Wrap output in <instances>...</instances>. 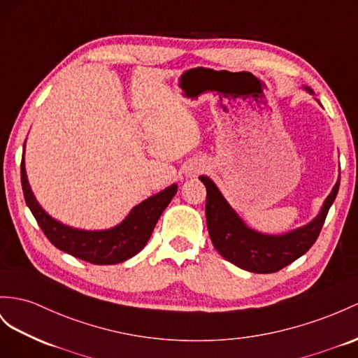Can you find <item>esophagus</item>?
Returning <instances> with one entry per match:
<instances>
[{
	"label": "esophagus",
	"instance_id": "esophagus-1",
	"mask_svg": "<svg viewBox=\"0 0 358 358\" xmlns=\"http://www.w3.org/2000/svg\"><path fill=\"white\" fill-rule=\"evenodd\" d=\"M206 171V163L201 159H192L186 163L185 166V173L186 177H196L199 173H203Z\"/></svg>",
	"mask_w": 358,
	"mask_h": 358
}]
</instances>
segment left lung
<instances>
[{
    "mask_svg": "<svg viewBox=\"0 0 358 358\" xmlns=\"http://www.w3.org/2000/svg\"><path fill=\"white\" fill-rule=\"evenodd\" d=\"M304 89L308 94L315 95L310 87L304 86ZM199 180L207 189L206 221L210 239L216 251L237 268L255 273L277 272L311 248L341 185V180H337L331 194L327 196L313 221L282 234H266L252 230L243 222V219L228 204L212 178L201 176Z\"/></svg>",
    "mask_w": 358,
    "mask_h": 358,
    "instance_id": "1",
    "label": "left lung"
}]
</instances>
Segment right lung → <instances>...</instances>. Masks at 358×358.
<instances>
[{
  "mask_svg": "<svg viewBox=\"0 0 358 358\" xmlns=\"http://www.w3.org/2000/svg\"><path fill=\"white\" fill-rule=\"evenodd\" d=\"M25 154V142H24ZM21 182L25 203L50 242L60 251L94 264H116L134 257L150 241L155 224L176 196L178 186L171 185L131 208L122 222L107 230H80L50 216L36 199L21 162Z\"/></svg>",
  "mask_w": 358,
  "mask_h": 358,
  "instance_id": "add662e5",
  "label": "right lung"
}]
</instances>
